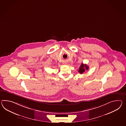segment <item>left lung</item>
Returning <instances> with one entry per match:
<instances>
[{"instance_id":"8db88e82","label":"left lung","mask_w":126,"mask_h":126,"mask_svg":"<svg viewBox=\"0 0 126 126\" xmlns=\"http://www.w3.org/2000/svg\"><path fill=\"white\" fill-rule=\"evenodd\" d=\"M88 69H89V67L88 66V65H87L86 64H83V63H82L80 65L78 71L80 74H83V73L85 71V70H88Z\"/></svg>"}]
</instances>
